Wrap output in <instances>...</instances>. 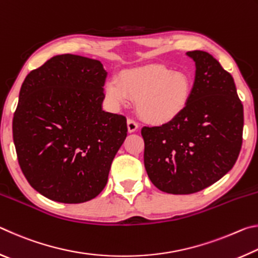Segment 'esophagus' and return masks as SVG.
<instances>
[{
	"label": "esophagus",
	"mask_w": 258,
	"mask_h": 258,
	"mask_svg": "<svg viewBox=\"0 0 258 258\" xmlns=\"http://www.w3.org/2000/svg\"><path fill=\"white\" fill-rule=\"evenodd\" d=\"M139 128V124L133 119H127V130L130 133H134Z\"/></svg>",
	"instance_id": "1"
}]
</instances>
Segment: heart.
Segmentation results:
<instances>
[{
  "label": "heart",
  "instance_id": "obj_1",
  "mask_svg": "<svg viewBox=\"0 0 258 258\" xmlns=\"http://www.w3.org/2000/svg\"><path fill=\"white\" fill-rule=\"evenodd\" d=\"M191 93L192 80L185 72L160 63L125 69L104 85V97L113 108L137 99L140 116L151 123L175 118L187 106Z\"/></svg>",
  "mask_w": 258,
  "mask_h": 258
}]
</instances>
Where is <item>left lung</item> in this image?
<instances>
[{
    "instance_id": "left-lung-1",
    "label": "left lung",
    "mask_w": 258,
    "mask_h": 258,
    "mask_svg": "<svg viewBox=\"0 0 258 258\" xmlns=\"http://www.w3.org/2000/svg\"><path fill=\"white\" fill-rule=\"evenodd\" d=\"M195 82L189 103L163 125L145 126V167L159 190L189 195L228 173L242 143L243 107L231 76L212 54L189 51Z\"/></svg>"
}]
</instances>
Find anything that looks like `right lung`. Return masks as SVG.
Instances as JSON below:
<instances>
[{
    "label": "right lung",
    "instance_id": "add662e5",
    "mask_svg": "<svg viewBox=\"0 0 258 258\" xmlns=\"http://www.w3.org/2000/svg\"><path fill=\"white\" fill-rule=\"evenodd\" d=\"M99 60L55 55L21 85L12 132L25 177L53 202L81 204L103 190L127 137L126 118L102 109Z\"/></svg>",
    "mask_w": 258,
    "mask_h": 258
}]
</instances>
